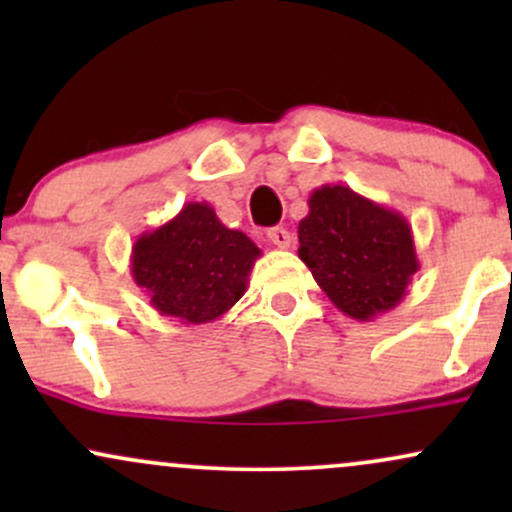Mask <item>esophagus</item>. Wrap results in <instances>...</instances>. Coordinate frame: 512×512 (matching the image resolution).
Returning <instances> with one entry per match:
<instances>
[{
	"label": "esophagus",
	"instance_id": "34e87169",
	"mask_svg": "<svg viewBox=\"0 0 512 512\" xmlns=\"http://www.w3.org/2000/svg\"><path fill=\"white\" fill-rule=\"evenodd\" d=\"M269 240H272V243L276 245V248H281V250H286V248H291V233L286 231V228H281V226H276V228H269Z\"/></svg>",
	"mask_w": 512,
	"mask_h": 512
}]
</instances>
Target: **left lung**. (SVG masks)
<instances>
[{
  "instance_id": "obj_1",
  "label": "left lung",
  "mask_w": 512,
  "mask_h": 512,
  "mask_svg": "<svg viewBox=\"0 0 512 512\" xmlns=\"http://www.w3.org/2000/svg\"><path fill=\"white\" fill-rule=\"evenodd\" d=\"M298 243L317 286L358 322L397 308L419 272L407 219L346 185H322L310 195Z\"/></svg>"
}]
</instances>
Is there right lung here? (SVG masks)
<instances>
[{
	"label": "right lung",
	"mask_w": 512,
	"mask_h": 512,
	"mask_svg": "<svg viewBox=\"0 0 512 512\" xmlns=\"http://www.w3.org/2000/svg\"><path fill=\"white\" fill-rule=\"evenodd\" d=\"M262 250L223 226L207 202H187L173 219L132 245V279L158 315L182 325L219 320L248 291Z\"/></svg>",
	"instance_id": "obj_1"
}]
</instances>
